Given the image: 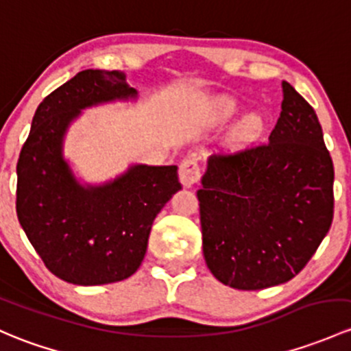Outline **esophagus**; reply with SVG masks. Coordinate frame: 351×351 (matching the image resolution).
Returning <instances> with one entry per match:
<instances>
[{
  "label": "esophagus",
  "mask_w": 351,
  "mask_h": 351,
  "mask_svg": "<svg viewBox=\"0 0 351 351\" xmlns=\"http://www.w3.org/2000/svg\"><path fill=\"white\" fill-rule=\"evenodd\" d=\"M180 182H182L183 186L190 188L193 186L195 183L200 182L202 178V166L200 161H198L197 156H188L182 161L180 165Z\"/></svg>",
  "instance_id": "esophagus-1"
}]
</instances>
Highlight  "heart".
<instances>
[{"mask_svg":"<svg viewBox=\"0 0 351 351\" xmlns=\"http://www.w3.org/2000/svg\"><path fill=\"white\" fill-rule=\"evenodd\" d=\"M243 126L249 129V131H256L257 126H259V121H257L256 117H249V119H247L245 123H243Z\"/></svg>","mask_w":351,"mask_h":351,"instance_id":"heart-1","label":"heart"}]
</instances>
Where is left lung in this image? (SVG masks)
<instances>
[{
  "label": "left lung",
  "mask_w": 351,
  "mask_h": 351,
  "mask_svg": "<svg viewBox=\"0 0 351 351\" xmlns=\"http://www.w3.org/2000/svg\"><path fill=\"white\" fill-rule=\"evenodd\" d=\"M333 180L315 109L282 82L269 141L212 154L197 190L212 274L242 291L300 274L333 222Z\"/></svg>",
  "instance_id": "8db88e82"
}]
</instances>
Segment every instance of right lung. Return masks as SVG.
Listing matches in <instances>:
<instances>
[{
	"mask_svg": "<svg viewBox=\"0 0 351 351\" xmlns=\"http://www.w3.org/2000/svg\"><path fill=\"white\" fill-rule=\"evenodd\" d=\"M132 95L121 70H82L40 102L21 147L18 220L47 269L65 282L97 286L134 274L154 219L182 188L178 166L146 165L84 188L62 158V139L80 109Z\"/></svg>",
	"mask_w": 351,
	"mask_h": 351,
	"instance_id": "right-lung-1",
	"label": "right lung"
}]
</instances>
